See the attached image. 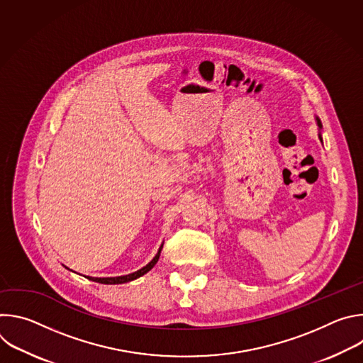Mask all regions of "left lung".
Masks as SVG:
<instances>
[{
  "mask_svg": "<svg viewBox=\"0 0 363 363\" xmlns=\"http://www.w3.org/2000/svg\"><path fill=\"white\" fill-rule=\"evenodd\" d=\"M315 119H316V123L319 126V139H320V142H323V139H322V122H320V119L318 116Z\"/></svg>",
  "mask_w": 363,
  "mask_h": 363,
  "instance_id": "obj_1",
  "label": "left lung"
}]
</instances>
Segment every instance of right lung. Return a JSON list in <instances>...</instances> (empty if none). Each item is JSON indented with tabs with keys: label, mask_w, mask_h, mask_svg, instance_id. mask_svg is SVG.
I'll use <instances>...</instances> for the list:
<instances>
[{
	"label": "right lung",
	"mask_w": 363,
	"mask_h": 363,
	"mask_svg": "<svg viewBox=\"0 0 363 363\" xmlns=\"http://www.w3.org/2000/svg\"><path fill=\"white\" fill-rule=\"evenodd\" d=\"M162 247H164V242L161 244V247H160L158 252L155 254V257L152 258V260H150L145 267L139 269V270H138V272H135V273H130V274H126V276H118V277H89V276H87V279H89V280H91V281H96V283H101V284H123V283H128V281L136 280V279L142 277L143 274H146L150 269H153V266H155V264L158 263V260H160V255H161V251H162ZM66 269H69V267H66Z\"/></svg>",
	"instance_id": "add662e5"
}]
</instances>
